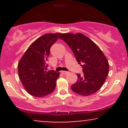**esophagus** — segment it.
<instances>
[{"instance_id":"1","label":"esophagus","mask_w":128,"mask_h":128,"mask_svg":"<svg viewBox=\"0 0 128 128\" xmlns=\"http://www.w3.org/2000/svg\"><path fill=\"white\" fill-rule=\"evenodd\" d=\"M63 74H64V75H66V74H68V72H66V71H62V72H61Z\"/></svg>"}]
</instances>
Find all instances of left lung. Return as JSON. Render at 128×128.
<instances>
[{
	"label": "left lung",
	"instance_id": "1",
	"mask_svg": "<svg viewBox=\"0 0 128 128\" xmlns=\"http://www.w3.org/2000/svg\"><path fill=\"white\" fill-rule=\"evenodd\" d=\"M69 45L78 64L83 68V74H77L78 81L71 88L82 96H88L98 91L109 72L106 56L92 40L82 33H64L59 37Z\"/></svg>",
	"mask_w": 128,
	"mask_h": 128
}]
</instances>
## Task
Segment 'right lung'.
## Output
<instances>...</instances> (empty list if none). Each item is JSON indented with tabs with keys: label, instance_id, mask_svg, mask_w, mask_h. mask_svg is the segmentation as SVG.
<instances>
[{
	"label": "right lung",
	"instance_id": "add662e5",
	"mask_svg": "<svg viewBox=\"0 0 128 128\" xmlns=\"http://www.w3.org/2000/svg\"><path fill=\"white\" fill-rule=\"evenodd\" d=\"M61 33L46 34L37 38L28 47L18 64V76L28 93L42 97L54 92L59 72L46 71V62L50 48Z\"/></svg>",
	"mask_w": 128,
	"mask_h": 128
}]
</instances>
